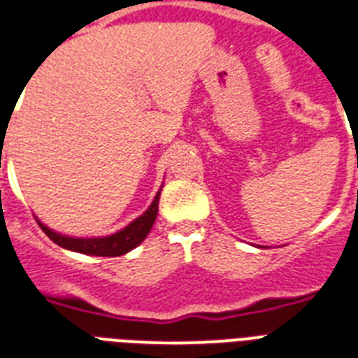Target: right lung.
<instances>
[{"label":"right lung","mask_w":358,"mask_h":358,"mask_svg":"<svg viewBox=\"0 0 358 358\" xmlns=\"http://www.w3.org/2000/svg\"><path fill=\"white\" fill-rule=\"evenodd\" d=\"M159 194L153 199L151 207L140 218H136L134 222L129 224L127 228L117 231V234L110 235V237H101V239H74V237H65V235L55 234V231L48 229L41 222H38V226H41L44 234L48 235L50 239L54 241L55 245L63 246L66 250L90 254V256H123V254H127V252L140 245L141 241L148 237L151 228H153L155 218H157V213H159Z\"/></svg>","instance_id":"obj_1"}]
</instances>
